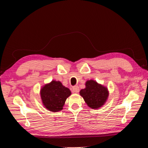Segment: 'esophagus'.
<instances>
[{
  "label": "esophagus",
  "mask_w": 148,
  "mask_h": 148,
  "mask_svg": "<svg viewBox=\"0 0 148 148\" xmlns=\"http://www.w3.org/2000/svg\"><path fill=\"white\" fill-rule=\"evenodd\" d=\"M72 89H73V91L74 92H76V93H78L79 91V87L78 86H73Z\"/></svg>",
  "instance_id": "34e87169"
}]
</instances>
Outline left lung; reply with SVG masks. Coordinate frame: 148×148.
<instances>
[{"mask_svg": "<svg viewBox=\"0 0 148 148\" xmlns=\"http://www.w3.org/2000/svg\"><path fill=\"white\" fill-rule=\"evenodd\" d=\"M88 106L92 109H97L103 106L108 97L107 89L93 80L86 83V88L79 92Z\"/></svg>", "mask_w": 148, "mask_h": 148, "instance_id": "obj_1", "label": "left lung"}]
</instances>
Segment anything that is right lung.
<instances>
[{
	"mask_svg": "<svg viewBox=\"0 0 148 148\" xmlns=\"http://www.w3.org/2000/svg\"><path fill=\"white\" fill-rule=\"evenodd\" d=\"M71 95L70 89L65 88L60 82L52 81L44 86L41 91L44 106L52 112L60 111L63 109L65 102Z\"/></svg>",
	"mask_w": 148,
	"mask_h": 148,
	"instance_id": "1",
	"label": "right lung"
}]
</instances>
